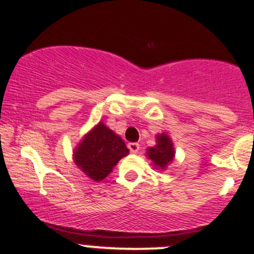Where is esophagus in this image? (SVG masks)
I'll return each instance as SVG.
<instances>
[{
    "mask_svg": "<svg viewBox=\"0 0 254 254\" xmlns=\"http://www.w3.org/2000/svg\"><path fill=\"white\" fill-rule=\"evenodd\" d=\"M127 147H129L130 152L136 153L137 151H139L140 145H139V143H136V142H130V143H127Z\"/></svg>",
    "mask_w": 254,
    "mask_h": 254,
    "instance_id": "34e87169",
    "label": "esophagus"
}]
</instances>
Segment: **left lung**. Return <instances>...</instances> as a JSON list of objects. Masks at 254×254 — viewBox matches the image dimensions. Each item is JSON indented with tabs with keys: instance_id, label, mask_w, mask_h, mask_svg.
Wrapping results in <instances>:
<instances>
[{
	"instance_id": "8db88e82",
	"label": "left lung",
	"mask_w": 254,
	"mask_h": 254,
	"mask_svg": "<svg viewBox=\"0 0 254 254\" xmlns=\"http://www.w3.org/2000/svg\"><path fill=\"white\" fill-rule=\"evenodd\" d=\"M175 156L173 142L166 132L156 135V145L146 150V157L151 160L153 167L160 171H165L167 166L173 162Z\"/></svg>"
}]
</instances>
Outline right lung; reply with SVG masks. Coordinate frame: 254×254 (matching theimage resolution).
Here are the masks:
<instances>
[{"mask_svg":"<svg viewBox=\"0 0 254 254\" xmlns=\"http://www.w3.org/2000/svg\"><path fill=\"white\" fill-rule=\"evenodd\" d=\"M127 155L129 150L122 137L99 122L77 143L73 150V161L92 181L101 182Z\"/></svg>","mask_w":254,"mask_h":254,"instance_id":"obj_1","label":"right lung"}]
</instances>
